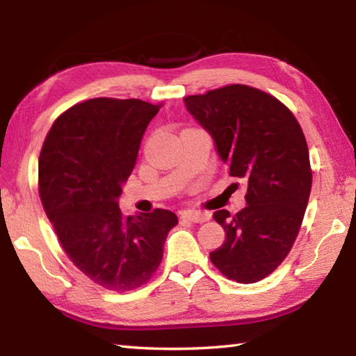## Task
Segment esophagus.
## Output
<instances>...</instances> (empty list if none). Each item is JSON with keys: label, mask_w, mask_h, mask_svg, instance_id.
<instances>
[{"label": "esophagus", "mask_w": 356, "mask_h": 356, "mask_svg": "<svg viewBox=\"0 0 356 356\" xmlns=\"http://www.w3.org/2000/svg\"><path fill=\"white\" fill-rule=\"evenodd\" d=\"M210 215L207 212H195V210H185L182 213V220L191 221V222H204L209 221Z\"/></svg>", "instance_id": "esophagus-1"}]
</instances>
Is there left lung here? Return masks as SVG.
Returning <instances> with one entry per match:
<instances>
[{
  "label": "left lung",
  "mask_w": 356,
  "mask_h": 356,
  "mask_svg": "<svg viewBox=\"0 0 356 356\" xmlns=\"http://www.w3.org/2000/svg\"><path fill=\"white\" fill-rule=\"evenodd\" d=\"M184 102L212 136L229 174L248 185L238 213H213L226 240L210 261L229 280L261 281L289 254L308 206L312 174L303 131L278 99L243 84Z\"/></svg>",
  "instance_id": "1"
}]
</instances>
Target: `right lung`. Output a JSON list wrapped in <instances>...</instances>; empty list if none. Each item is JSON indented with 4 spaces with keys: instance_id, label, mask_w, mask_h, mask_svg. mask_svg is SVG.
Wrapping results in <instances>:
<instances>
[{
    "instance_id": "add662e5",
    "label": "right lung",
    "mask_w": 356,
    "mask_h": 356,
    "mask_svg": "<svg viewBox=\"0 0 356 356\" xmlns=\"http://www.w3.org/2000/svg\"><path fill=\"white\" fill-rule=\"evenodd\" d=\"M160 106L138 99H92L53 124L39 156V193L59 243L78 270L114 292L138 289L163 259L171 210L125 216L122 186Z\"/></svg>"
}]
</instances>
